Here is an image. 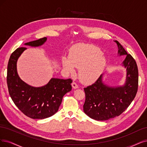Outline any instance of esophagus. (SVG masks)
<instances>
[{
  "mask_svg": "<svg viewBox=\"0 0 147 147\" xmlns=\"http://www.w3.org/2000/svg\"><path fill=\"white\" fill-rule=\"evenodd\" d=\"M72 86H73V88H74V89H76V88H79V86H78V85L75 82H73V83H72Z\"/></svg>",
  "mask_w": 147,
  "mask_h": 147,
  "instance_id": "obj_1",
  "label": "esophagus"
}]
</instances>
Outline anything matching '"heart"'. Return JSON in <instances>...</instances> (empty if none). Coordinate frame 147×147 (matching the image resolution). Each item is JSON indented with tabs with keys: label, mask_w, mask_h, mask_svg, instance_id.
Wrapping results in <instances>:
<instances>
[{
	"label": "heart",
	"mask_w": 147,
	"mask_h": 147,
	"mask_svg": "<svg viewBox=\"0 0 147 147\" xmlns=\"http://www.w3.org/2000/svg\"><path fill=\"white\" fill-rule=\"evenodd\" d=\"M100 48L93 45H78L69 52V57L62 59L63 68L69 73L79 68V78L84 83H93L102 75L107 65V59Z\"/></svg>",
	"instance_id": "obj_1"
}]
</instances>
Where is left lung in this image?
<instances>
[{"label": "left lung", "mask_w": 147, "mask_h": 147, "mask_svg": "<svg viewBox=\"0 0 147 147\" xmlns=\"http://www.w3.org/2000/svg\"><path fill=\"white\" fill-rule=\"evenodd\" d=\"M118 53L126 55L123 65L127 68V81L122 86L110 87L102 82V74L96 82L84 88L85 101L84 111L86 115L96 121H107L120 116L136 95L139 73L136 62L118 41Z\"/></svg>", "instance_id": "left-lung-1"}]
</instances>
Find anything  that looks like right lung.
Here are the masks:
<instances>
[{"instance_id":"right-lung-1","label":"right lung","mask_w":147,"mask_h":147,"mask_svg":"<svg viewBox=\"0 0 147 147\" xmlns=\"http://www.w3.org/2000/svg\"><path fill=\"white\" fill-rule=\"evenodd\" d=\"M47 39L46 37L40 38L25 45L38 47L44 43ZM26 49L17 48L9 57L7 76L9 96L26 116L34 119L51 117L58 111L63 96L71 90L73 80L52 78L46 85L38 88L26 84L19 77L16 68L18 59Z\"/></svg>"}]
</instances>
